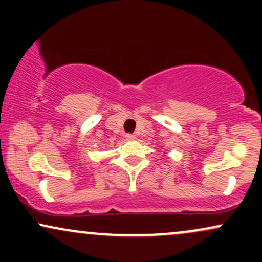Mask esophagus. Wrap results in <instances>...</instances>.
I'll use <instances>...</instances> for the list:
<instances>
[{"instance_id":"obj_1","label":"esophagus","mask_w":262,"mask_h":262,"mask_svg":"<svg viewBox=\"0 0 262 262\" xmlns=\"http://www.w3.org/2000/svg\"><path fill=\"white\" fill-rule=\"evenodd\" d=\"M125 139H127V140H134L135 135L134 134H125Z\"/></svg>"}]
</instances>
